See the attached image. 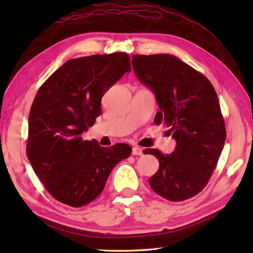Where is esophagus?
Instances as JSON below:
<instances>
[{
  "mask_svg": "<svg viewBox=\"0 0 253 253\" xmlns=\"http://www.w3.org/2000/svg\"><path fill=\"white\" fill-rule=\"evenodd\" d=\"M143 152H142V148L140 147H133L132 148V155H142Z\"/></svg>",
  "mask_w": 253,
  "mask_h": 253,
  "instance_id": "34e87169",
  "label": "esophagus"
}]
</instances>
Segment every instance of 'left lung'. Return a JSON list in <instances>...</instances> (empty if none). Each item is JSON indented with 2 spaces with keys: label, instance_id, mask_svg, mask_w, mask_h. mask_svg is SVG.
Returning <instances> with one entry per match:
<instances>
[{
  "label": "left lung",
  "instance_id": "8db88e82",
  "mask_svg": "<svg viewBox=\"0 0 253 253\" xmlns=\"http://www.w3.org/2000/svg\"><path fill=\"white\" fill-rule=\"evenodd\" d=\"M131 57L136 76L153 91L160 106L154 123L169 127L176 140L170 154L143 150L160 163L149 184L169 201L187 200L208 185L226 139L217 94L204 75L174 55Z\"/></svg>",
  "mask_w": 253,
  "mask_h": 253
}]
</instances>
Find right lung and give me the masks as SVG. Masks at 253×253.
Returning <instances> with one entry per match:
<instances>
[{
  "label": "right lung",
  "mask_w": 253,
  "mask_h": 253,
  "mask_svg": "<svg viewBox=\"0 0 253 253\" xmlns=\"http://www.w3.org/2000/svg\"><path fill=\"white\" fill-rule=\"evenodd\" d=\"M130 71L129 55L123 52L73 58L38 90L26 152L38 178L57 201L73 208L92 202L114 166L130 155L126 143L104 148L82 137L101 115L102 96Z\"/></svg>",
  "instance_id": "right-lung-1"
}]
</instances>
